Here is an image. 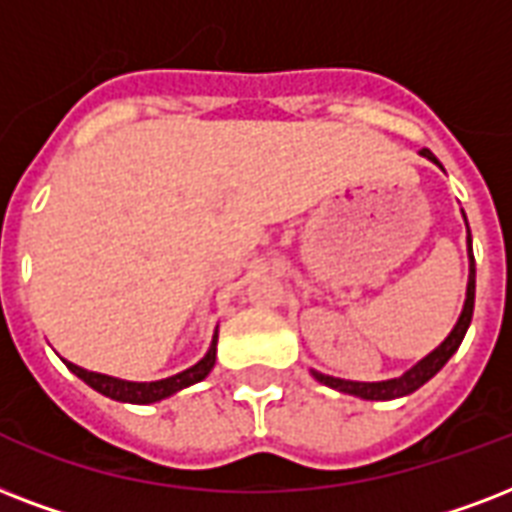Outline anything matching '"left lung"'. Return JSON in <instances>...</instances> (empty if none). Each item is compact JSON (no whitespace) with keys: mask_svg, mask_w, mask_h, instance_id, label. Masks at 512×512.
Wrapping results in <instances>:
<instances>
[{"mask_svg":"<svg viewBox=\"0 0 512 512\" xmlns=\"http://www.w3.org/2000/svg\"><path fill=\"white\" fill-rule=\"evenodd\" d=\"M422 157H427L435 165H441L438 157H435L430 149H422ZM467 221V219H465ZM467 248H470V229H467ZM473 307H475V259L473 248H470V275H467V293H465V307H462V315H459L457 326L451 328V334L443 339L438 347H435L427 358H422L414 368H408L406 374L395 376V379H384V382H350V379H336V376H326L320 371H312V376L318 379L320 384H326L331 390L347 392V395H355V398L363 400H395L403 398V395H411L414 390H419L422 384L430 382L438 371H441L454 352L459 350V344L465 339L467 328H470V320H473Z\"/></svg>","mask_w":512,"mask_h":512,"instance_id":"1","label":"left lung"}]
</instances>
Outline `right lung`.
<instances>
[{
  "label": "right lung",
  "instance_id": "1",
  "mask_svg": "<svg viewBox=\"0 0 512 512\" xmlns=\"http://www.w3.org/2000/svg\"><path fill=\"white\" fill-rule=\"evenodd\" d=\"M216 339L219 334H213L211 350L205 352V358L200 363H194L192 368H186L181 374L168 376V379H160V382H125V379H117V376L95 374V371H87V368H79L69 360H63L71 374H77L85 384H90L93 390H98L101 395L112 400H122V403H157V400L168 398L173 392L184 390L189 384L202 382L205 376L211 374L213 363H216Z\"/></svg>",
  "mask_w": 512,
  "mask_h": 512
}]
</instances>
